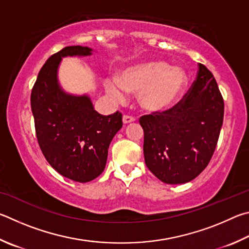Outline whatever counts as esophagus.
Wrapping results in <instances>:
<instances>
[{"label": "esophagus", "instance_id": "esophagus-1", "mask_svg": "<svg viewBox=\"0 0 249 249\" xmlns=\"http://www.w3.org/2000/svg\"><path fill=\"white\" fill-rule=\"evenodd\" d=\"M122 121H124V124H131V122H133V121H136V119H134V117H132V116L124 115V118H122Z\"/></svg>", "mask_w": 249, "mask_h": 249}]
</instances>
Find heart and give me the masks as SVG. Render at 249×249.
<instances>
[{"mask_svg":"<svg viewBox=\"0 0 249 249\" xmlns=\"http://www.w3.org/2000/svg\"><path fill=\"white\" fill-rule=\"evenodd\" d=\"M186 83L184 70L164 61H150L125 69L119 78H107L105 89L117 102L124 99V91L139 94L142 108L160 111L175 102Z\"/></svg>","mask_w":249,"mask_h":249,"instance_id":"obj_1","label":"heart"}]
</instances>
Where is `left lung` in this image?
Masks as SVG:
<instances>
[{"label": "left lung", "mask_w": 249, "mask_h": 249, "mask_svg": "<svg viewBox=\"0 0 249 249\" xmlns=\"http://www.w3.org/2000/svg\"><path fill=\"white\" fill-rule=\"evenodd\" d=\"M223 116L215 78L199 63L196 81L175 106L140 118L147 168L165 184L195 179L214 153Z\"/></svg>", "instance_id": "8db88e82"}]
</instances>
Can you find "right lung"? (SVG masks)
I'll return each mask as SVG.
<instances>
[{"label":"right lung","instance_id":"1","mask_svg":"<svg viewBox=\"0 0 249 249\" xmlns=\"http://www.w3.org/2000/svg\"><path fill=\"white\" fill-rule=\"evenodd\" d=\"M89 47H65L52 54L38 73L30 105L38 144L52 168L77 182L95 179L106 166L108 147L122 127L121 112L103 116L89 96L67 94L58 83L63 56L89 55Z\"/></svg>","mask_w":249,"mask_h":249}]
</instances>
